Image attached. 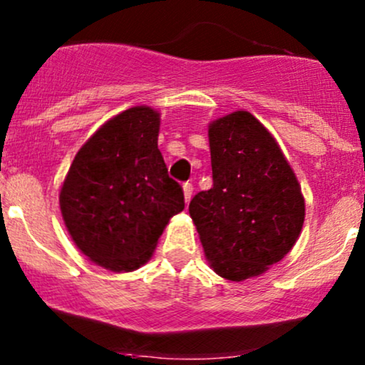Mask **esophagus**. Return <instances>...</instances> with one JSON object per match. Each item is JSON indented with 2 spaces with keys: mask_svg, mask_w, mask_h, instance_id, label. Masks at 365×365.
I'll return each mask as SVG.
<instances>
[{
  "mask_svg": "<svg viewBox=\"0 0 365 365\" xmlns=\"http://www.w3.org/2000/svg\"><path fill=\"white\" fill-rule=\"evenodd\" d=\"M192 192H194V187H192V183H183V197H185L187 204L190 202Z\"/></svg>",
  "mask_w": 365,
  "mask_h": 365,
  "instance_id": "esophagus-1",
  "label": "esophagus"
}]
</instances>
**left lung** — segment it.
Returning <instances> with one entry per match:
<instances>
[{
    "instance_id": "obj_1",
    "label": "left lung",
    "mask_w": 365,
    "mask_h": 365,
    "mask_svg": "<svg viewBox=\"0 0 365 365\" xmlns=\"http://www.w3.org/2000/svg\"><path fill=\"white\" fill-rule=\"evenodd\" d=\"M212 187L190 200L209 266L230 282L262 276L299 240L305 200L271 132L249 111L207 125Z\"/></svg>"
}]
</instances>
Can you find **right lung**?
I'll use <instances>...</instances> for the list:
<instances>
[{
    "instance_id": "add662e5",
    "label": "right lung",
    "mask_w": 365,
    "mask_h": 365,
    "mask_svg": "<svg viewBox=\"0 0 365 365\" xmlns=\"http://www.w3.org/2000/svg\"><path fill=\"white\" fill-rule=\"evenodd\" d=\"M159 125L161 115L150 106L118 113L78 149L63 180L60 209L73 244L113 273L144 266L185 207L158 149Z\"/></svg>"
}]
</instances>
